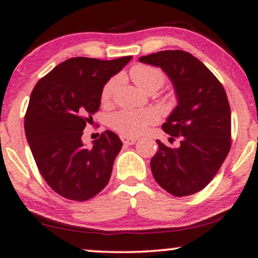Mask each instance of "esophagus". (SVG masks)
<instances>
[{
  "label": "esophagus",
  "instance_id": "esophagus-1",
  "mask_svg": "<svg viewBox=\"0 0 258 258\" xmlns=\"http://www.w3.org/2000/svg\"><path fill=\"white\" fill-rule=\"evenodd\" d=\"M122 142L125 144V146H132V144H135L137 139L135 137H129V136H121Z\"/></svg>",
  "mask_w": 258,
  "mask_h": 258
}]
</instances>
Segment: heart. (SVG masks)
<instances>
[{
  "label": "heart",
  "mask_w": 258,
  "mask_h": 258,
  "mask_svg": "<svg viewBox=\"0 0 258 258\" xmlns=\"http://www.w3.org/2000/svg\"><path fill=\"white\" fill-rule=\"evenodd\" d=\"M130 76L141 89L147 91H156L163 86L165 75L161 69L147 64H136L130 70ZM117 79L109 80L102 89V102L107 103L110 101ZM157 114L154 110H121L111 116V128L121 134L122 136H139L146 132L148 125L157 121Z\"/></svg>",
  "instance_id": "b5f03b06"
}]
</instances>
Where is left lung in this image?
<instances>
[{"instance_id":"left-lung-1","label":"left lung","mask_w":258,"mask_h":258,"mask_svg":"<svg viewBox=\"0 0 258 258\" xmlns=\"http://www.w3.org/2000/svg\"><path fill=\"white\" fill-rule=\"evenodd\" d=\"M139 61L160 67L177 100L162 129L181 142L169 148L156 141L158 151L150 161L154 178L174 196L199 192L215 177L230 150L231 112L224 88L200 59L183 50L158 51Z\"/></svg>"}]
</instances>
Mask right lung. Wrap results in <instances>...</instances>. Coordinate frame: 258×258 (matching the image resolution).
Returning <instances> with one entry per match:
<instances>
[{
  "mask_svg": "<svg viewBox=\"0 0 258 258\" xmlns=\"http://www.w3.org/2000/svg\"><path fill=\"white\" fill-rule=\"evenodd\" d=\"M132 58L72 57L35 86L24 132L42 177L58 195L81 202L108 184L122 141L105 130L93 141V148H86L82 135L91 115L100 109L105 83Z\"/></svg>",
  "mask_w": 258,
  "mask_h": 258,
  "instance_id": "1",
  "label": "right lung"
}]
</instances>
